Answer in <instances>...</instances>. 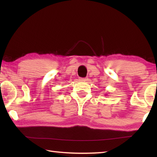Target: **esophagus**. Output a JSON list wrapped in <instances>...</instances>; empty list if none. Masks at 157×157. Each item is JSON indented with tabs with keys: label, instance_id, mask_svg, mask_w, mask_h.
Wrapping results in <instances>:
<instances>
[{
	"label": "esophagus",
	"instance_id": "esophagus-1",
	"mask_svg": "<svg viewBox=\"0 0 157 157\" xmlns=\"http://www.w3.org/2000/svg\"><path fill=\"white\" fill-rule=\"evenodd\" d=\"M88 78H80V80H82V81H87V80H88Z\"/></svg>",
	"mask_w": 157,
	"mask_h": 157
}]
</instances>
